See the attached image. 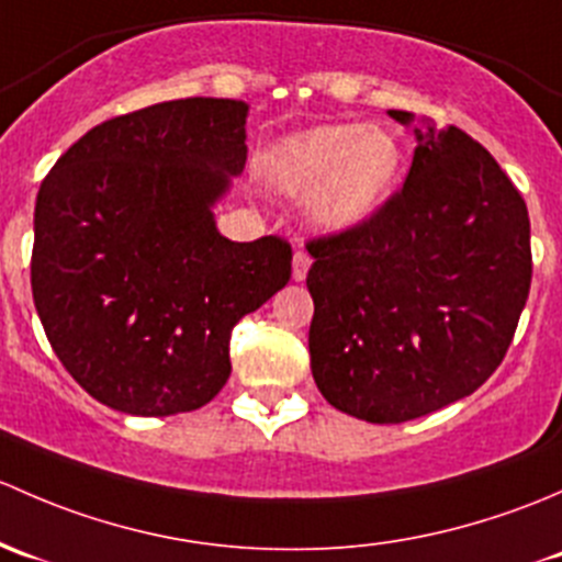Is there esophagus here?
Wrapping results in <instances>:
<instances>
[{
	"label": "esophagus",
	"instance_id": "esophagus-1",
	"mask_svg": "<svg viewBox=\"0 0 562 562\" xmlns=\"http://www.w3.org/2000/svg\"><path fill=\"white\" fill-rule=\"evenodd\" d=\"M308 268H311V257L308 251H294V259H292V281H305V276H308Z\"/></svg>",
	"mask_w": 562,
	"mask_h": 562
}]
</instances>
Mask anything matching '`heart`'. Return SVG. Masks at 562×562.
<instances>
[{
    "instance_id": "heart-1",
    "label": "heart",
    "mask_w": 562,
    "mask_h": 562,
    "mask_svg": "<svg viewBox=\"0 0 562 562\" xmlns=\"http://www.w3.org/2000/svg\"><path fill=\"white\" fill-rule=\"evenodd\" d=\"M403 167L397 137L384 126L322 124L281 140L265 176L289 196L311 194L308 213L324 233H349L379 216Z\"/></svg>"
}]
</instances>
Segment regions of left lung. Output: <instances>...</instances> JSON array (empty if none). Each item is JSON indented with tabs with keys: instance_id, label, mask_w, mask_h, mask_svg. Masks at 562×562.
Here are the masks:
<instances>
[{
	"instance_id": "obj_1",
	"label": "left lung",
	"mask_w": 562,
	"mask_h": 562,
	"mask_svg": "<svg viewBox=\"0 0 562 562\" xmlns=\"http://www.w3.org/2000/svg\"><path fill=\"white\" fill-rule=\"evenodd\" d=\"M414 137L406 183L379 216L308 243L311 373L329 406L373 425L476 392L506 357L533 273L528 205L493 154L425 119Z\"/></svg>"
}]
</instances>
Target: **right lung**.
<instances>
[{"label": "right lung", "instance_id": "add662e5", "mask_svg": "<svg viewBox=\"0 0 562 562\" xmlns=\"http://www.w3.org/2000/svg\"><path fill=\"white\" fill-rule=\"evenodd\" d=\"M243 100H192L86 132L34 205L32 294L67 373L132 416L194 411L229 379V333L292 276L276 235L224 238L213 207L246 167Z\"/></svg>", "mask_w": 562, "mask_h": 562}]
</instances>
